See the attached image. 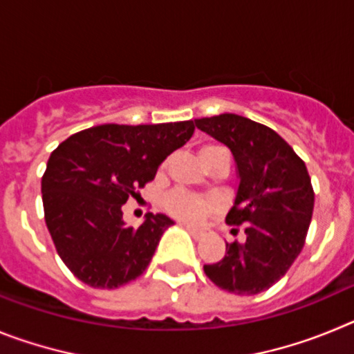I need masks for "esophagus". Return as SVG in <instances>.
Returning <instances> with one entry per match:
<instances>
[{"label": "esophagus", "instance_id": "esophagus-1", "mask_svg": "<svg viewBox=\"0 0 354 354\" xmlns=\"http://www.w3.org/2000/svg\"><path fill=\"white\" fill-rule=\"evenodd\" d=\"M184 228H186L187 232L192 234V236L195 237V239H200V237H204V236H205V232H204V230H196V228L189 227V225H186V223H184Z\"/></svg>", "mask_w": 354, "mask_h": 354}]
</instances>
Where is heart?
<instances>
[{"instance_id":"heart-1","label":"heart","mask_w":354,"mask_h":354,"mask_svg":"<svg viewBox=\"0 0 354 354\" xmlns=\"http://www.w3.org/2000/svg\"><path fill=\"white\" fill-rule=\"evenodd\" d=\"M227 154V150L216 145H207L200 150V159L209 167L218 156ZM165 209L174 218L189 225H202L209 216L220 211V202L209 196H198L187 192H174L165 198Z\"/></svg>"}]
</instances>
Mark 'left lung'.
Wrapping results in <instances>:
<instances>
[{
  "instance_id": "8db88e82",
  "label": "left lung",
  "mask_w": 354,
  "mask_h": 354,
  "mask_svg": "<svg viewBox=\"0 0 354 354\" xmlns=\"http://www.w3.org/2000/svg\"><path fill=\"white\" fill-rule=\"evenodd\" d=\"M195 124L232 150L239 187L225 221L245 225L246 234L243 245L227 243L225 257L205 264V274L239 296L268 290L301 253L310 227L314 187L305 161L273 129L241 115L198 118Z\"/></svg>"
}]
</instances>
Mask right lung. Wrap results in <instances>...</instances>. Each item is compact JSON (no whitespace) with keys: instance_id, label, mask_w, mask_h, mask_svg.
<instances>
[{"instance_id":"obj_1","label":"right lung","mask_w":354,"mask_h":354,"mask_svg":"<svg viewBox=\"0 0 354 354\" xmlns=\"http://www.w3.org/2000/svg\"><path fill=\"white\" fill-rule=\"evenodd\" d=\"M193 120L150 126L90 127L72 134L49 156L42 175L44 218L71 273L93 289L136 280L174 221L147 214L126 227L122 205L154 180L167 156L192 138Z\"/></svg>"}]
</instances>
